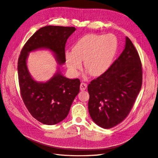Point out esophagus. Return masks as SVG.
I'll return each mask as SVG.
<instances>
[{"label": "esophagus", "instance_id": "obj_1", "mask_svg": "<svg viewBox=\"0 0 158 158\" xmlns=\"http://www.w3.org/2000/svg\"><path fill=\"white\" fill-rule=\"evenodd\" d=\"M86 88H87V84H85L84 82H82V83L80 84V90L84 91V90H85V89H86Z\"/></svg>", "mask_w": 158, "mask_h": 158}]
</instances>
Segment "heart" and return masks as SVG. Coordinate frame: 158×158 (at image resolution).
Returning <instances> with one entry per match:
<instances>
[{"mask_svg":"<svg viewBox=\"0 0 158 158\" xmlns=\"http://www.w3.org/2000/svg\"><path fill=\"white\" fill-rule=\"evenodd\" d=\"M117 49V41L113 35L88 34L75 43L72 51H66V64L72 73L76 74L84 60L88 73L92 76H98L111 64Z\"/></svg>","mask_w":158,"mask_h":158,"instance_id":"heart-1","label":"heart"}]
</instances>
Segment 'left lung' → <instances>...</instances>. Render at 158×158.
Masks as SVG:
<instances>
[{"label": "left lung", "instance_id": "obj_1", "mask_svg": "<svg viewBox=\"0 0 158 158\" xmlns=\"http://www.w3.org/2000/svg\"><path fill=\"white\" fill-rule=\"evenodd\" d=\"M142 84L140 56L127 37L125 49L121 55L103 74L88 85L91 118L104 128L118 125L131 112Z\"/></svg>", "mask_w": 158, "mask_h": 158}]
</instances>
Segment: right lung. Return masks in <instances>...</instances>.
Instances as JSON below:
<instances>
[{"label":"right lung","instance_id":"obj_1","mask_svg":"<svg viewBox=\"0 0 158 158\" xmlns=\"http://www.w3.org/2000/svg\"><path fill=\"white\" fill-rule=\"evenodd\" d=\"M74 27L47 26L41 27L23 45L18 62V82L23 103L33 118L47 125H55L67 117L80 91L78 78L69 79L59 71L47 82H37L26 66L28 52L41 48L55 52L59 64L65 63V44Z\"/></svg>","mask_w":158,"mask_h":158}]
</instances>
